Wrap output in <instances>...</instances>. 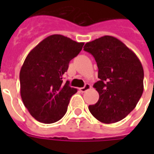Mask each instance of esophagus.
<instances>
[{"mask_svg":"<svg viewBox=\"0 0 154 154\" xmlns=\"http://www.w3.org/2000/svg\"><path fill=\"white\" fill-rule=\"evenodd\" d=\"M90 88H91V85H90L85 84V85L84 87H82V88H80L79 90L82 92V93H85V92L87 91V90L90 89Z\"/></svg>","mask_w":154,"mask_h":154,"instance_id":"1","label":"esophagus"}]
</instances>
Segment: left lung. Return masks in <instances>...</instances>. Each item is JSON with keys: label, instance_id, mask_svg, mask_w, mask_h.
I'll return each mask as SVG.
<instances>
[{"label": "left lung", "instance_id": "left-lung-1", "mask_svg": "<svg viewBox=\"0 0 154 154\" xmlns=\"http://www.w3.org/2000/svg\"><path fill=\"white\" fill-rule=\"evenodd\" d=\"M85 51L91 53L98 67L99 81L94 88L99 100L89 106L92 115L110 124L124 119L136 107L144 90V70L131 49L112 36L87 42Z\"/></svg>", "mask_w": 154, "mask_h": 154}]
</instances>
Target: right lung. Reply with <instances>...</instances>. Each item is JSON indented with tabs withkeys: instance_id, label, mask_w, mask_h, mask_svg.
Returning a JSON list of instances; mask_svg holds the SVG:
<instances>
[{
	"instance_id": "1",
	"label": "right lung",
	"mask_w": 154,
	"mask_h": 154,
	"mask_svg": "<svg viewBox=\"0 0 154 154\" xmlns=\"http://www.w3.org/2000/svg\"><path fill=\"white\" fill-rule=\"evenodd\" d=\"M77 42L60 34L49 36L29 52L20 71V97L32 117L45 124L61 119L70 97L77 92L62 84L69 61L82 49Z\"/></svg>"
}]
</instances>
